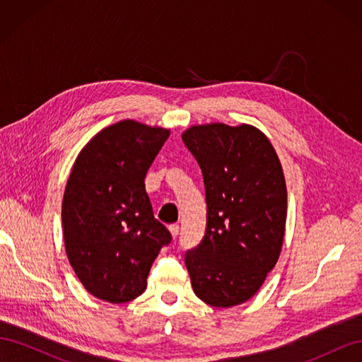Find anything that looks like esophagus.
I'll list each match as a JSON object with an SVG mask.
<instances>
[{
  "mask_svg": "<svg viewBox=\"0 0 362 362\" xmlns=\"http://www.w3.org/2000/svg\"><path fill=\"white\" fill-rule=\"evenodd\" d=\"M169 231H170V234H172L173 238H177L178 234H180V225H170V226H169Z\"/></svg>",
  "mask_w": 362,
  "mask_h": 362,
  "instance_id": "34e87169",
  "label": "esophagus"
}]
</instances>
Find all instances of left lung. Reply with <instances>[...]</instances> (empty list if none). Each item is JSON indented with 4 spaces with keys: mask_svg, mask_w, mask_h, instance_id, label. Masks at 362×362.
I'll return each mask as SVG.
<instances>
[{
    "mask_svg": "<svg viewBox=\"0 0 362 362\" xmlns=\"http://www.w3.org/2000/svg\"><path fill=\"white\" fill-rule=\"evenodd\" d=\"M202 170L206 228L185 252L194 294L217 308L254 296L275 267L287 218V187L269 139L250 125L208 124L182 134Z\"/></svg>",
    "mask_w": 362,
    "mask_h": 362,
    "instance_id": "8db88e82",
    "label": "left lung"
}]
</instances>
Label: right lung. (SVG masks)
<instances>
[{"mask_svg":"<svg viewBox=\"0 0 362 362\" xmlns=\"http://www.w3.org/2000/svg\"><path fill=\"white\" fill-rule=\"evenodd\" d=\"M169 129L120 120L76 157L62 223L71 266L95 298L124 303L145 291L152 262L172 240L154 217L145 177Z\"/></svg>","mask_w":362,"mask_h":362,"instance_id":"obj_1","label":"right lung"}]
</instances>
